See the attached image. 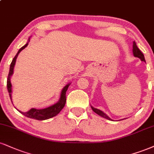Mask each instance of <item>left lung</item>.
Segmentation results:
<instances>
[{
	"label": "left lung",
	"instance_id": "1",
	"mask_svg": "<svg viewBox=\"0 0 154 154\" xmlns=\"http://www.w3.org/2000/svg\"><path fill=\"white\" fill-rule=\"evenodd\" d=\"M133 55H134V57H138V58H139L141 61L146 62L145 58H144L143 54L141 51H140V50L138 49V47H137L136 42H133ZM91 107H92V110H93L95 113H97V115H99V116H100L101 117L106 118V119H107V120H112L111 118H109L106 114L104 113L103 111H101L100 110H98V109H97V108H95V107H93L92 106H91Z\"/></svg>",
	"mask_w": 154,
	"mask_h": 154
}]
</instances>
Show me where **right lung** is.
Wrapping results in <instances>:
<instances>
[{"instance_id":"1","label":"right lung","mask_w":154,"mask_h":154,"mask_svg":"<svg viewBox=\"0 0 154 154\" xmlns=\"http://www.w3.org/2000/svg\"><path fill=\"white\" fill-rule=\"evenodd\" d=\"M29 39H30V38H29ZM28 44L29 43L27 42L26 44H25L23 47H22L21 49L18 50V53L16 54V56H15L14 58L13 59L11 64V66H10V70H9L8 78H7V89H8L9 96H10L11 102H12V97H11L12 85H11V75H13V72H14V65L15 64H16V59H17L18 54L21 52L23 49H25V48L27 47ZM69 85L70 84H67L66 86H64V88L62 89V92H61L60 98H59V100L57 102V103H55L54 105H51V106H49L48 107H46V108L44 109L31 108L30 110H29L28 112H21V111L18 110V111L19 112H21V114H23V116H25L26 117L32 118V119H36L38 120H47L51 118L54 117V116H56L57 114L59 113V112L62 110V108L64 107V105H65L66 92V90H67L68 88H69Z\"/></svg>"}]
</instances>
